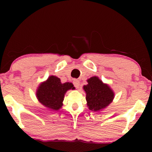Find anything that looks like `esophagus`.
<instances>
[{
  "label": "esophagus",
  "mask_w": 152,
  "mask_h": 152,
  "mask_svg": "<svg viewBox=\"0 0 152 152\" xmlns=\"http://www.w3.org/2000/svg\"><path fill=\"white\" fill-rule=\"evenodd\" d=\"M73 84H74V86H75L76 88H79V86H80V81L78 80H76H76H74Z\"/></svg>",
  "instance_id": "34e87169"
}]
</instances>
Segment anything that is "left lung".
<instances>
[{
    "label": "left lung",
    "mask_w": 152,
    "mask_h": 152,
    "mask_svg": "<svg viewBox=\"0 0 152 152\" xmlns=\"http://www.w3.org/2000/svg\"><path fill=\"white\" fill-rule=\"evenodd\" d=\"M88 82L87 85L84 86V89L89 109L98 111L107 107L114 98L112 90L96 76L92 77L88 80Z\"/></svg>",
    "instance_id": "1"
}]
</instances>
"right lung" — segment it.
<instances>
[{"mask_svg":"<svg viewBox=\"0 0 152 152\" xmlns=\"http://www.w3.org/2000/svg\"><path fill=\"white\" fill-rule=\"evenodd\" d=\"M70 89H74L72 84H61L60 78L51 76L39 86L36 94L42 104L53 110H58L63 105L66 92Z\"/></svg>","mask_w":152,"mask_h":152,"instance_id":"right-lung-1","label":"right lung"}]
</instances>
